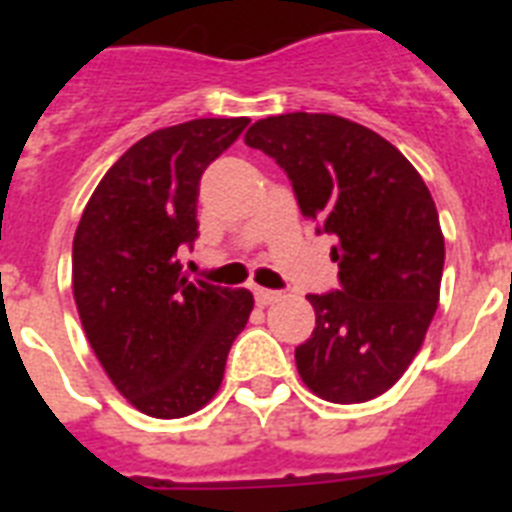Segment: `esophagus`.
<instances>
[{"mask_svg":"<svg viewBox=\"0 0 512 512\" xmlns=\"http://www.w3.org/2000/svg\"><path fill=\"white\" fill-rule=\"evenodd\" d=\"M255 300L257 305H273L279 303L281 300V292H276V289H263V287H255Z\"/></svg>","mask_w":512,"mask_h":512,"instance_id":"esophagus-1","label":"esophagus"}]
</instances>
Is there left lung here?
Returning a JSON list of instances; mask_svg holds the SVG:
<instances>
[{"instance_id":"1","label":"left lung","mask_w":512,"mask_h":512,"mask_svg":"<svg viewBox=\"0 0 512 512\" xmlns=\"http://www.w3.org/2000/svg\"><path fill=\"white\" fill-rule=\"evenodd\" d=\"M276 159L308 220L337 239L340 289L308 295L313 335L295 350L303 382L332 404L382 396L436 316L444 233L428 185L393 143L335 114H281L244 135Z\"/></svg>"}]
</instances>
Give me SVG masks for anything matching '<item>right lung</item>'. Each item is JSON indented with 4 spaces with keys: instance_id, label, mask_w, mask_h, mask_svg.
Instances as JSON below:
<instances>
[{
    "instance_id": "add662e5",
    "label": "right lung",
    "mask_w": 512,
    "mask_h": 512,
    "mask_svg": "<svg viewBox=\"0 0 512 512\" xmlns=\"http://www.w3.org/2000/svg\"><path fill=\"white\" fill-rule=\"evenodd\" d=\"M247 124L193 119L151 132L103 175L76 225L71 279L84 335L148 417H188L215 398L255 305L249 289L193 284L175 257L199 236L201 172Z\"/></svg>"
}]
</instances>
